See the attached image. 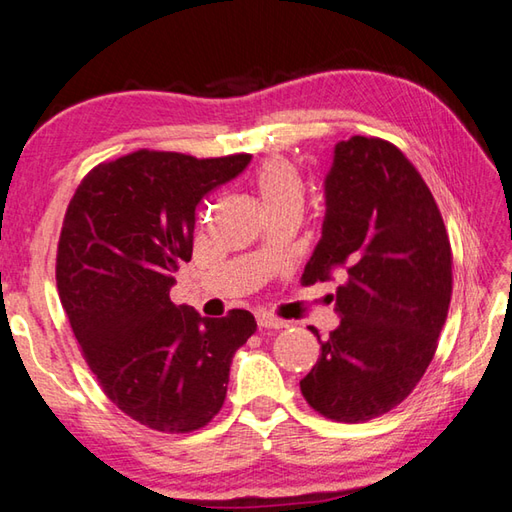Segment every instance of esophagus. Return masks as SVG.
<instances>
[{"label":"esophagus","mask_w":512,"mask_h":512,"mask_svg":"<svg viewBox=\"0 0 512 512\" xmlns=\"http://www.w3.org/2000/svg\"><path fill=\"white\" fill-rule=\"evenodd\" d=\"M257 326H259V328H273V330H277V328H284L286 322H282V319H277V317H273V315L259 313V315H257Z\"/></svg>","instance_id":"1"}]
</instances>
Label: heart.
<instances>
[{"label": "heart", "mask_w": 512, "mask_h": 512, "mask_svg": "<svg viewBox=\"0 0 512 512\" xmlns=\"http://www.w3.org/2000/svg\"><path fill=\"white\" fill-rule=\"evenodd\" d=\"M253 188L264 204L266 213H282V210H297L304 204V175L290 159L282 155L266 157L255 168Z\"/></svg>", "instance_id": "heart-1"}]
</instances>
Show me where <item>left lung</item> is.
<instances>
[{
  "instance_id": "1",
  "label": "left lung",
  "mask_w": 512,
  "mask_h": 512,
  "mask_svg": "<svg viewBox=\"0 0 512 512\" xmlns=\"http://www.w3.org/2000/svg\"><path fill=\"white\" fill-rule=\"evenodd\" d=\"M337 275L339 328L299 382L310 408L362 424L413 393L437 350L453 250L424 177L395 144L355 135L335 146L322 239L302 284Z\"/></svg>"
}]
</instances>
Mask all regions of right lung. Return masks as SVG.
<instances>
[{
    "label": "right lung",
    "mask_w": 512,
    "mask_h": 512,
    "mask_svg": "<svg viewBox=\"0 0 512 512\" xmlns=\"http://www.w3.org/2000/svg\"><path fill=\"white\" fill-rule=\"evenodd\" d=\"M250 157L139 148L88 170L66 208L59 299L104 395L146 428L208 426L224 406L235 350L257 328L242 308L210 319L170 302L173 275L193 257L197 206Z\"/></svg>",
    "instance_id": "add662e5"
}]
</instances>
